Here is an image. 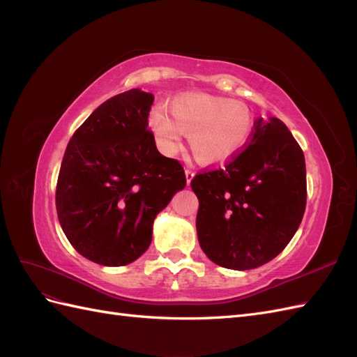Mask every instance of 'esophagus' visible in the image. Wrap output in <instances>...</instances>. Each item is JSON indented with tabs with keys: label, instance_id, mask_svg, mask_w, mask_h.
Instances as JSON below:
<instances>
[{
	"label": "esophagus",
	"instance_id": "esophagus-1",
	"mask_svg": "<svg viewBox=\"0 0 357 357\" xmlns=\"http://www.w3.org/2000/svg\"><path fill=\"white\" fill-rule=\"evenodd\" d=\"M185 174H186V183L188 185H190V181L193 180V177H195V172H193L192 169H186Z\"/></svg>",
	"mask_w": 357,
	"mask_h": 357
}]
</instances>
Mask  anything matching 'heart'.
<instances>
[{
  "mask_svg": "<svg viewBox=\"0 0 357 357\" xmlns=\"http://www.w3.org/2000/svg\"><path fill=\"white\" fill-rule=\"evenodd\" d=\"M168 113L153 109L149 117L159 149L165 155H176L181 135H188L190 152L201 164H222L235 158L253 134L248 107L225 96L180 95L169 102Z\"/></svg>",
  "mask_w": 357,
  "mask_h": 357,
  "instance_id": "obj_1",
  "label": "heart"
}]
</instances>
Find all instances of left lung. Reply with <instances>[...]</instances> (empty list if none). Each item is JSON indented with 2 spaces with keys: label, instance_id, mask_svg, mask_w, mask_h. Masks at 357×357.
<instances>
[{
  "label": "left lung",
  "instance_id": "left-lung-1",
  "mask_svg": "<svg viewBox=\"0 0 357 357\" xmlns=\"http://www.w3.org/2000/svg\"><path fill=\"white\" fill-rule=\"evenodd\" d=\"M190 186L199 199L202 252L215 265L245 271L273 261L298 231L307 204L305 158L280 119L261 117L241 153Z\"/></svg>",
  "mask_w": 357,
  "mask_h": 357
}]
</instances>
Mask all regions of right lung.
<instances>
[{"label":"right lung","mask_w":357,"mask_h":357,"mask_svg":"<svg viewBox=\"0 0 357 357\" xmlns=\"http://www.w3.org/2000/svg\"><path fill=\"white\" fill-rule=\"evenodd\" d=\"M155 96L142 89L102 102L74 132L56 186L61 228L82 256L123 266L152 243L153 222L186 186L185 169L149 131Z\"/></svg>","instance_id":"obj_1"}]
</instances>
